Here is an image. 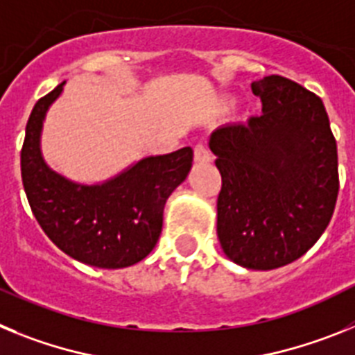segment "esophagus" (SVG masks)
Instances as JSON below:
<instances>
[{
	"label": "esophagus",
	"mask_w": 355,
	"mask_h": 355,
	"mask_svg": "<svg viewBox=\"0 0 355 355\" xmlns=\"http://www.w3.org/2000/svg\"><path fill=\"white\" fill-rule=\"evenodd\" d=\"M193 156H196V162H209L211 159V153L205 142H199L193 147Z\"/></svg>",
	"instance_id": "obj_1"
}]
</instances>
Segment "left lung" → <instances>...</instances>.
Returning <instances> with one entry per match:
<instances>
[{
	"mask_svg": "<svg viewBox=\"0 0 355 355\" xmlns=\"http://www.w3.org/2000/svg\"><path fill=\"white\" fill-rule=\"evenodd\" d=\"M250 87L263 114L209 139L222 175L216 233L231 261L274 270L306 254L331 222L338 149L316 94L277 74Z\"/></svg>",
	"mask_w": 355,
	"mask_h": 355,
	"instance_id": "1",
	"label": "left lung"
}]
</instances>
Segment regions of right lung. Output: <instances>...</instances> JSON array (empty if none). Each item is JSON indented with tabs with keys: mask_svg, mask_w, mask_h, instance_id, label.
Returning <instances> with one entry per match:
<instances>
[{
	"mask_svg": "<svg viewBox=\"0 0 355 355\" xmlns=\"http://www.w3.org/2000/svg\"><path fill=\"white\" fill-rule=\"evenodd\" d=\"M64 83L40 97L28 119L21 149L28 202L44 233L67 256L97 268L131 266L155 249L165 202L190 172L193 150L149 156L101 184L65 180L40 155L44 117Z\"/></svg>",
	"mask_w": 355,
	"mask_h": 355,
	"instance_id": "right-lung-1",
	"label": "right lung"
}]
</instances>
